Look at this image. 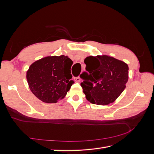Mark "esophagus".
<instances>
[{"label": "esophagus", "instance_id": "1", "mask_svg": "<svg viewBox=\"0 0 154 154\" xmlns=\"http://www.w3.org/2000/svg\"><path fill=\"white\" fill-rule=\"evenodd\" d=\"M75 81H76V82H79L80 81V78L79 77V76L76 77V78H75Z\"/></svg>", "mask_w": 154, "mask_h": 154}]
</instances>
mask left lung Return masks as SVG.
Returning a JSON list of instances; mask_svg holds the SVG:
<instances>
[{"mask_svg": "<svg viewBox=\"0 0 154 154\" xmlns=\"http://www.w3.org/2000/svg\"><path fill=\"white\" fill-rule=\"evenodd\" d=\"M86 71L80 74L81 86L91 103H112L126 87L128 79L127 63L106 55L88 57L84 60Z\"/></svg>", "mask_w": 154, "mask_h": 154, "instance_id": "8db88e82", "label": "left lung"}]
</instances>
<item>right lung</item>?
Masks as SVG:
<instances>
[{
  "label": "right lung",
  "mask_w": 154,
  "mask_h": 154,
  "mask_svg": "<svg viewBox=\"0 0 154 154\" xmlns=\"http://www.w3.org/2000/svg\"><path fill=\"white\" fill-rule=\"evenodd\" d=\"M72 61L67 56L42 58L31 65L26 78L30 90L45 103H57L66 96L74 84L71 67Z\"/></svg>",
  "instance_id": "obj_1"
}]
</instances>
